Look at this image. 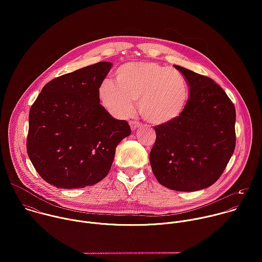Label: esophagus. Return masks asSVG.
<instances>
[{
    "label": "esophagus",
    "mask_w": 262,
    "mask_h": 262,
    "mask_svg": "<svg viewBox=\"0 0 262 262\" xmlns=\"http://www.w3.org/2000/svg\"><path fill=\"white\" fill-rule=\"evenodd\" d=\"M129 125H130V128L132 130H136L138 127H141L142 124L138 121H129Z\"/></svg>",
    "instance_id": "esophagus-1"
}]
</instances>
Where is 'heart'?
Wrapping results in <instances>:
<instances>
[{
    "label": "heart",
    "mask_w": 262,
    "mask_h": 262,
    "mask_svg": "<svg viewBox=\"0 0 262 262\" xmlns=\"http://www.w3.org/2000/svg\"><path fill=\"white\" fill-rule=\"evenodd\" d=\"M108 113L126 119L134 113V101L144 119L154 124L178 118L189 101L190 89L183 74L154 62H132L120 66L116 83L104 80L98 89Z\"/></svg>",
    "instance_id": "1"
}]
</instances>
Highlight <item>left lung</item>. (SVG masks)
I'll return each mask as SVG.
<instances>
[{"label":"left lung","mask_w":262,"mask_h":262,"mask_svg":"<svg viewBox=\"0 0 262 262\" xmlns=\"http://www.w3.org/2000/svg\"><path fill=\"white\" fill-rule=\"evenodd\" d=\"M190 86V98L175 120L155 126L149 160L158 181L168 189L194 192L213 184L235 148V107L215 82L174 65Z\"/></svg>","instance_id":"obj_1"}]
</instances>
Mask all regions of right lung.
Segmentation results:
<instances>
[{
    "label": "right lung",
    "mask_w": 262,
    "mask_h": 262,
    "mask_svg": "<svg viewBox=\"0 0 262 262\" xmlns=\"http://www.w3.org/2000/svg\"><path fill=\"white\" fill-rule=\"evenodd\" d=\"M111 62H98L49 82L29 113L27 151L34 168L59 189H79L103 179L117 145L130 135L125 120L99 103L98 89Z\"/></svg>",
    "instance_id": "1"
}]
</instances>
